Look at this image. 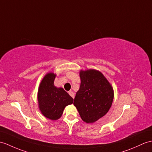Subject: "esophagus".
<instances>
[{
	"label": "esophagus",
	"mask_w": 152,
	"mask_h": 152,
	"mask_svg": "<svg viewBox=\"0 0 152 152\" xmlns=\"http://www.w3.org/2000/svg\"><path fill=\"white\" fill-rule=\"evenodd\" d=\"M69 95L70 96H71L72 98H75V93H74L72 91H69Z\"/></svg>",
	"instance_id": "34e87169"
}]
</instances>
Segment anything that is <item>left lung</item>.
<instances>
[{"instance_id":"obj_1","label":"left lung","mask_w":152,"mask_h":152,"mask_svg":"<svg viewBox=\"0 0 152 152\" xmlns=\"http://www.w3.org/2000/svg\"><path fill=\"white\" fill-rule=\"evenodd\" d=\"M81 84L74 105L86 123H93L107 113L114 98L111 85L103 74L94 69L81 70Z\"/></svg>"}]
</instances>
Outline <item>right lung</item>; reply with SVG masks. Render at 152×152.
Wrapping results in <instances>:
<instances>
[{"label":"right lung","instance_id":"obj_1","mask_svg":"<svg viewBox=\"0 0 152 152\" xmlns=\"http://www.w3.org/2000/svg\"><path fill=\"white\" fill-rule=\"evenodd\" d=\"M56 76L52 72L47 73L41 82L37 94L41 113L52 121L59 119L66 105L73 103V98L63 88L54 86Z\"/></svg>","mask_w":152,"mask_h":152}]
</instances>
